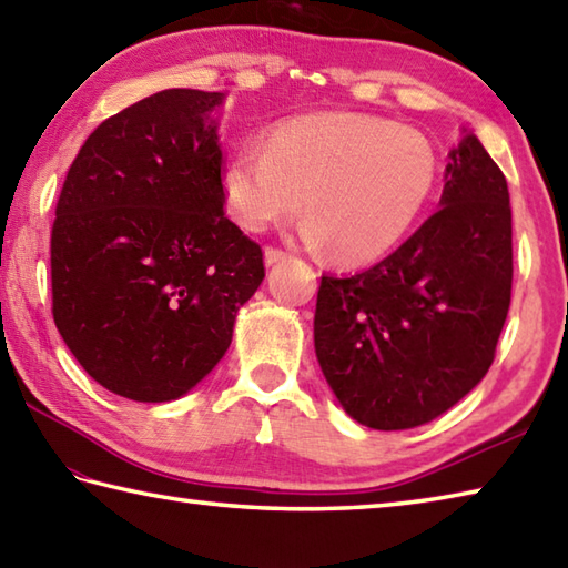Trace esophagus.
<instances>
[{
    "mask_svg": "<svg viewBox=\"0 0 568 568\" xmlns=\"http://www.w3.org/2000/svg\"><path fill=\"white\" fill-rule=\"evenodd\" d=\"M287 258H291V253L283 251V248H275V246H268V248H265V265L281 263V261H287Z\"/></svg>",
    "mask_w": 568,
    "mask_h": 568,
    "instance_id": "34e87169",
    "label": "esophagus"
}]
</instances>
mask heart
Returning a JSON list of instances; mask_svg holds the SVG:
<instances>
[{"instance_id": "obj_1", "label": "heart", "mask_w": 568, "mask_h": 568, "mask_svg": "<svg viewBox=\"0 0 568 568\" xmlns=\"http://www.w3.org/2000/svg\"><path fill=\"white\" fill-rule=\"evenodd\" d=\"M436 180V150L424 132L376 115L320 113L281 122L265 148L241 144L224 192L233 221L253 233L305 204L307 243L359 265L406 239Z\"/></svg>"}]
</instances>
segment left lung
<instances>
[{
  "label": "left lung",
  "instance_id": "8db88e82",
  "mask_svg": "<svg viewBox=\"0 0 568 568\" xmlns=\"http://www.w3.org/2000/svg\"><path fill=\"white\" fill-rule=\"evenodd\" d=\"M513 297L507 180L475 135L450 152L440 209L369 271L322 275L315 352L344 410L376 430L446 414L495 359Z\"/></svg>",
  "mask_w": 568,
  "mask_h": 568
}]
</instances>
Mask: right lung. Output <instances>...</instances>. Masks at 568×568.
I'll return each instance as SVG.
<instances>
[{
    "instance_id": "add662e5",
    "label": "right lung",
    "mask_w": 568,
    "mask_h": 568,
    "mask_svg": "<svg viewBox=\"0 0 568 568\" xmlns=\"http://www.w3.org/2000/svg\"><path fill=\"white\" fill-rule=\"evenodd\" d=\"M221 93L170 88L88 135L51 226V313L108 392L172 402L224 357L263 251L226 216Z\"/></svg>"
}]
</instances>
